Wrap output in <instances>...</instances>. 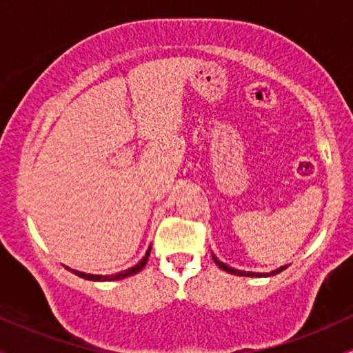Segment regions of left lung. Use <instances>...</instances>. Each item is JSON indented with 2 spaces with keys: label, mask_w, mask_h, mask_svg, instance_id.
I'll return each instance as SVG.
<instances>
[{
  "label": "left lung",
  "mask_w": 353,
  "mask_h": 353,
  "mask_svg": "<svg viewBox=\"0 0 353 353\" xmlns=\"http://www.w3.org/2000/svg\"><path fill=\"white\" fill-rule=\"evenodd\" d=\"M213 259H214V262H216V265L220 267V269H223V270H226V272H230V274H236V276H245V277H269V276H276V274H279L281 270L288 269V265H284V267H281V269H277V270H272V272H267V274L245 272V270H236V269H233V267H228V265H226V264H223V262H220V261H218L216 257H213Z\"/></svg>",
  "instance_id": "left-lung-1"
}]
</instances>
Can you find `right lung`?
<instances>
[{"label": "right lung", "mask_w": 353, "mask_h": 353, "mask_svg": "<svg viewBox=\"0 0 353 353\" xmlns=\"http://www.w3.org/2000/svg\"><path fill=\"white\" fill-rule=\"evenodd\" d=\"M148 255H150V248H148L147 254H145V257H143L142 261L139 262V264L133 265V267H130V269L123 270V272L111 274V276H94V274H84V272H79V270H72V272L76 274V276L83 277V279H88V281H118V279H125V277L133 276V274L140 272V270H142L143 267H145L147 261H148Z\"/></svg>", "instance_id": "add662e5"}]
</instances>
